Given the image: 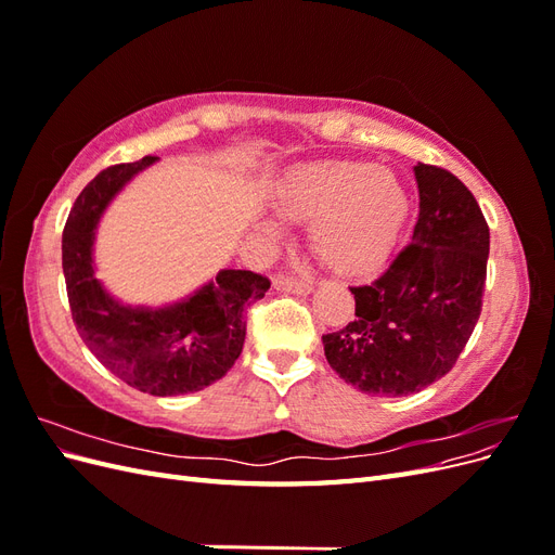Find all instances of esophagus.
Here are the masks:
<instances>
[{"label":"esophagus","mask_w":555,"mask_h":555,"mask_svg":"<svg viewBox=\"0 0 555 555\" xmlns=\"http://www.w3.org/2000/svg\"><path fill=\"white\" fill-rule=\"evenodd\" d=\"M273 287L278 292H284V294H310L312 292V282L308 280H298V278H289V275H278L273 280Z\"/></svg>","instance_id":"obj_1"}]
</instances>
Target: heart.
I'll use <instances>...</instances> for the list:
<instances>
[{"label": "heart", "instance_id": "obj_1", "mask_svg": "<svg viewBox=\"0 0 555 555\" xmlns=\"http://www.w3.org/2000/svg\"><path fill=\"white\" fill-rule=\"evenodd\" d=\"M275 210L310 224V247L333 273L363 278L389 259L408 217L410 196L400 178L365 162L306 164L275 190ZM278 233L275 227H263Z\"/></svg>", "mask_w": 555, "mask_h": 555}]
</instances>
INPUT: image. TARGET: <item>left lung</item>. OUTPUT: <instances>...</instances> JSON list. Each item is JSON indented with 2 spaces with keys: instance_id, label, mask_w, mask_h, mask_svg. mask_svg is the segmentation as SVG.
<instances>
[{
  "instance_id": "8db88e82",
  "label": "left lung",
  "mask_w": 555,
  "mask_h": 555,
  "mask_svg": "<svg viewBox=\"0 0 555 555\" xmlns=\"http://www.w3.org/2000/svg\"><path fill=\"white\" fill-rule=\"evenodd\" d=\"M410 245L371 284L349 287L357 317L322 335L328 365L371 396H410L459 361L481 312L489 224L465 184L418 162Z\"/></svg>"
}]
</instances>
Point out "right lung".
<instances>
[{
  "mask_svg": "<svg viewBox=\"0 0 555 555\" xmlns=\"http://www.w3.org/2000/svg\"><path fill=\"white\" fill-rule=\"evenodd\" d=\"M115 164L80 192L62 233V268L74 324L108 371L150 396H182L222 379L243 351L247 308L271 280L224 268L206 287L166 308H131L94 278L92 245L99 217L125 184L153 164Z\"/></svg>",
  "mask_w": 555,
  "mask_h": 555,
  "instance_id": "right-lung-1",
  "label": "right lung"
}]
</instances>
